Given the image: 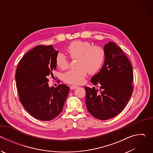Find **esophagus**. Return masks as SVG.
Returning <instances> with one entry per match:
<instances>
[{
  "label": "esophagus",
  "mask_w": 153,
  "mask_h": 153,
  "mask_svg": "<svg viewBox=\"0 0 153 153\" xmlns=\"http://www.w3.org/2000/svg\"><path fill=\"white\" fill-rule=\"evenodd\" d=\"M77 86H76V85H71L70 86V89L71 90H74V89H76V88H77Z\"/></svg>",
  "instance_id": "esophagus-1"
}]
</instances>
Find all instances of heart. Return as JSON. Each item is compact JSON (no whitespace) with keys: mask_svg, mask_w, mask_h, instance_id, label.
Wrapping results in <instances>:
<instances>
[{"mask_svg":"<svg viewBox=\"0 0 153 153\" xmlns=\"http://www.w3.org/2000/svg\"><path fill=\"white\" fill-rule=\"evenodd\" d=\"M67 51L72 59H78V68L68 71L63 74V79L65 82L74 85L83 83L87 71L90 74H94L99 71L105 57V51L102 47L92 46L88 41H73L67 47ZM56 63L62 70L67 68L69 65L67 57L61 53L57 55Z\"/></svg>","mask_w":153,"mask_h":153,"instance_id":"heart-1","label":"heart"}]
</instances>
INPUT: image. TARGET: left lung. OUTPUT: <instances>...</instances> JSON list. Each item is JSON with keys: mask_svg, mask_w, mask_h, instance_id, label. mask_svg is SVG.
I'll return each mask as SVG.
<instances>
[{"mask_svg": "<svg viewBox=\"0 0 153 153\" xmlns=\"http://www.w3.org/2000/svg\"><path fill=\"white\" fill-rule=\"evenodd\" d=\"M103 50V66L91 80L94 85H100V91L94 87L85 86L87 110L99 120H108L119 114L133 90V68L122 50L113 42L106 43Z\"/></svg>", "mask_w": 153, "mask_h": 153, "instance_id": "1", "label": "left lung"}]
</instances>
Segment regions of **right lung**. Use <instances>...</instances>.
<instances>
[{"label": "right lung", "instance_id": "right-lung-1", "mask_svg": "<svg viewBox=\"0 0 153 153\" xmlns=\"http://www.w3.org/2000/svg\"><path fill=\"white\" fill-rule=\"evenodd\" d=\"M58 51L52 45H39L22 58L17 67L16 82L19 99L34 118L49 121L62 111L70 88L64 84L50 87L47 77L56 69Z\"/></svg>", "mask_w": 153, "mask_h": 153}]
</instances>
